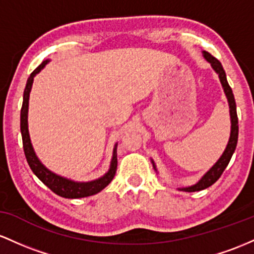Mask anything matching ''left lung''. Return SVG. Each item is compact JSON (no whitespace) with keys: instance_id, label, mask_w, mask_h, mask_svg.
<instances>
[{"instance_id":"1","label":"left lung","mask_w":254,"mask_h":254,"mask_svg":"<svg viewBox=\"0 0 254 254\" xmlns=\"http://www.w3.org/2000/svg\"><path fill=\"white\" fill-rule=\"evenodd\" d=\"M204 58L211 64L213 69L217 72L219 80H221L222 86H223L224 92H226L228 102H229L230 119H232V132H230V138H229V141H228L226 150H224L223 155L221 156V158L217 161V163L213 165L211 169L205 174L198 184L194 185V186L187 187V189H182L184 190H186V192H196V190L207 189V187H210L211 185L215 184V182L221 178V175L223 174L224 169L227 168V165L229 164L230 158H232L233 153H234V151L236 149V144H238L239 121H238V114H236V104H235V98H234V95H233L232 87L229 86V84H228L227 81L226 72H224L221 62H219L216 58H213L211 54H209L207 51H204Z\"/></svg>"}]
</instances>
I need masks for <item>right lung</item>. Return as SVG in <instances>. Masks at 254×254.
<instances>
[{"mask_svg": "<svg viewBox=\"0 0 254 254\" xmlns=\"http://www.w3.org/2000/svg\"><path fill=\"white\" fill-rule=\"evenodd\" d=\"M48 64L47 61L42 62L38 67L31 73L30 78L27 79L26 87L24 91V101H22L21 107V114H20V129H21V136H22V145H24V152L26 156L27 163L30 165L31 170L36 174L37 178L41 180L43 184L47 187L53 190L54 193L60 196L68 199L74 198H84V196L93 195L96 193L101 192L102 190L105 189L108 185L112 182L116 174V169H118V156H116V147L114 149V155L112 159V165L110 169L103 178L98 179V180L91 181V182H74L67 179L58 176L56 174L49 172L47 168L43 165L41 162L37 158L35 151H33L32 145H31L30 135H28L27 129V110H28V97H30V91L32 87L33 78L39 70Z\"/></svg>", "mask_w": 254, "mask_h": 254, "instance_id": "add662e5", "label": "right lung"}]
</instances>
